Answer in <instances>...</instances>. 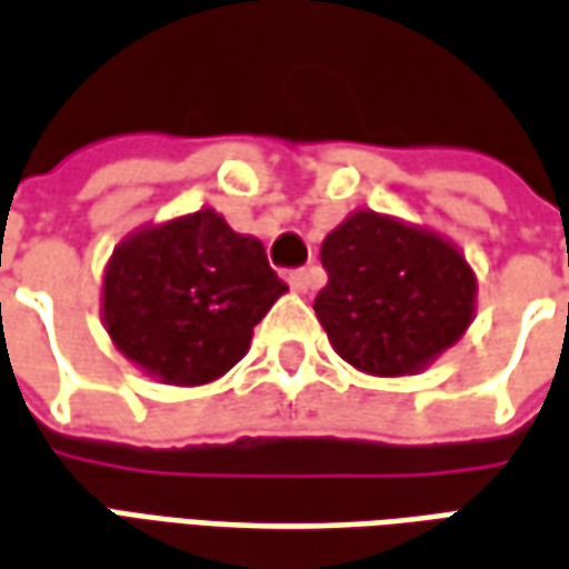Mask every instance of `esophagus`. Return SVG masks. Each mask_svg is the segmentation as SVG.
Here are the masks:
<instances>
[{"instance_id": "obj_1", "label": "esophagus", "mask_w": 569, "mask_h": 569, "mask_svg": "<svg viewBox=\"0 0 569 569\" xmlns=\"http://www.w3.org/2000/svg\"><path fill=\"white\" fill-rule=\"evenodd\" d=\"M288 284H291L293 291L307 293L319 284V272H316L312 266H309V269L307 266H303V269H291V272H288Z\"/></svg>"}]
</instances>
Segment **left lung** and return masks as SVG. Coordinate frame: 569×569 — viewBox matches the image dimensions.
<instances>
[{
    "label": "left lung",
    "mask_w": 569,
    "mask_h": 569,
    "mask_svg": "<svg viewBox=\"0 0 569 569\" xmlns=\"http://www.w3.org/2000/svg\"><path fill=\"white\" fill-rule=\"evenodd\" d=\"M322 266L328 284L312 309L335 350L368 375L418 371L471 325V266L425 229L352 213L325 238Z\"/></svg>",
    "instance_id": "1"
}]
</instances>
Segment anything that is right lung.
Returning <instances> with one entry per match:
<instances>
[{
	"instance_id": "1",
	"label": "right lung",
	"mask_w": 569,
	"mask_h": 569,
	"mask_svg": "<svg viewBox=\"0 0 569 569\" xmlns=\"http://www.w3.org/2000/svg\"><path fill=\"white\" fill-rule=\"evenodd\" d=\"M288 284L257 238L198 210L132 234L104 272V322L117 350L170 383H207L250 347Z\"/></svg>"
}]
</instances>
